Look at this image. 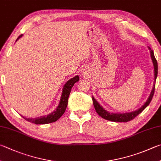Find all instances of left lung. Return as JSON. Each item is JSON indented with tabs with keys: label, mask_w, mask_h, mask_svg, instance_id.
I'll list each match as a JSON object with an SVG mask.
<instances>
[{
	"label": "left lung",
	"mask_w": 161,
	"mask_h": 161,
	"mask_svg": "<svg viewBox=\"0 0 161 161\" xmlns=\"http://www.w3.org/2000/svg\"><path fill=\"white\" fill-rule=\"evenodd\" d=\"M148 50L150 51V55L151 58L152 63H153V68H154V83L153 86V89L151 90V92L150 93L149 96L147 99V101L145 102L143 106L139 108V109H137L132 112H129V113H110L109 111H107L106 109H104L103 107H102L100 104H99L98 102L96 100L93 96H92V100L93 103V106H94L95 110L99 115H100L101 118H103L105 119H107V120L112 121V122H127L128 121H130L131 119H133L135 117H136L139 114L141 113L143 110H144L146 108H147L151 101L152 100V98L153 96L154 91H155V82H156V78H157V75H158V63L157 60H156L154 56V53L153 50H151L150 47H148Z\"/></svg>",
	"instance_id": "left-lung-1"
}]
</instances>
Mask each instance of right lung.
I'll return each instance as SVG.
<instances>
[{
    "instance_id": "right-lung-1",
    "label": "right lung",
    "mask_w": 161,
    "mask_h": 161,
    "mask_svg": "<svg viewBox=\"0 0 161 161\" xmlns=\"http://www.w3.org/2000/svg\"><path fill=\"white\" fill-rule=\"evenodd\" d=\"M22 36H23L22 34L20 35V36L17 39L16 42L19 39H20ZM79 80H80V77H79L78 75H77L75 76V77L71 78L70 80H69L65 84V85H64L63 88V92H62V94H61V96H60V100L59 102V104H58L56 109H55L53 112L49 113L47 115L40 116L35 118H27L22 115L21 116L23 117V118L25 119L27 121H29L31 122V123H34L36 125L48 124V123H51V122L57 121L58 119L63 115V113H65L67 106H68V98H69V93H70L71 89L72 88V86H74V84Z\"/></svg>"
}]
</instances>
